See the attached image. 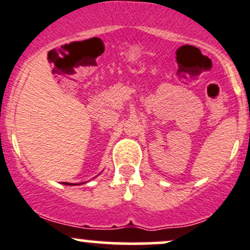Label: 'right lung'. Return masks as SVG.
<instances>
[{"label": "right lung", "instance_id": "right-lung-1", "mask_svg": "<svg viewBox=\"0 0 250 250\" xmlns=\"http://www.w3.org/2000/svg\"><path fill=\"white\" fill-rule=\"evenodd\" d=\"M83 183H86V182H83V183H80V184H83ZM63 184H66V186H80V184H73V183H66V182H64Z\"/></svg>", "mask_w": 250, "mask_h": 250}]
</instances>
